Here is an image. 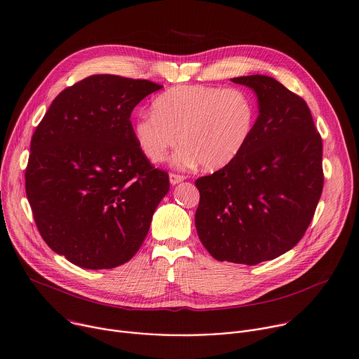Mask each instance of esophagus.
<instances>
[{"label":"esophagus","instance_id":"obj_1","mask_svg":"<svg viewBox=\"0 0 359 359\" xmlns=\"http://www.w3.org/2000/svg\"><path fill=\"white\" fill-rule=\"evenodd\" d=\"M184 179H186V176H183V175H177V173H170L169 175V180H170L172 184H177V183L183 182Z\"/></svg>","mask_w":359,"mask_h":359}]
</instances>
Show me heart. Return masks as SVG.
Returning a JSON list of instances; mask_svg holds the SVG:
<instances>
[{
	"label": "heart",
	"mask_w": 359,
	"mask_h": 359,
	"mask_svg": "<svg viewBox=\"0 0 359 359\" xmlns=\"http://www.w3.org/2000/svg\"><path fill=\"white\" fill-rule=\"evenodd\" d=\"M257 126V104L240 87L182 84L161 93L152 112L134 126L140 151L154 163L168 158L180 141L175 163L218 170L231 165L247 148Z\"/></svg>",
	"instance_id": "1"
}]
</instances>
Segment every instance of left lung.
Wrapping results in <instances>:
<instances>
[{
  "mask_svg": "<svg viewBox=\"0 0 359 359\" xmlns=\"http://www.w3.org/2000/svg\"><path fill=\"white\" fill-rule=\"evenodd\" d=\"M231 81L252 88L259 115L231 165L196 180V229L217 261L258 265L290 251L323 191V142L307 102L269 76Z\"/></svg>",
  "mask_w": 359,
  "mask_h": 359,
  "instance_id": "1",
  "label": "left lung"
}]
</instances>
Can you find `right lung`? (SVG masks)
I'll list each match as a JSON object with an SVG mask.
<instances>
[{"label": "right lung", "mask_w": 359, "mask_h": 359, "mask_svg": "<svg viewBox=\"0 0 359 359\" xmlns=\"http://www.w3.org/2000/svg\"><path fill=\"white\" fill-rule=\"evenodd\" d=\"M162 86L94 74L65 88L31 140L25 190L52 251L84 269H111L141 248L169 175L140 151L135 105Z\"/></svg>", "instance_id": "obj_1"}]
</instances>
